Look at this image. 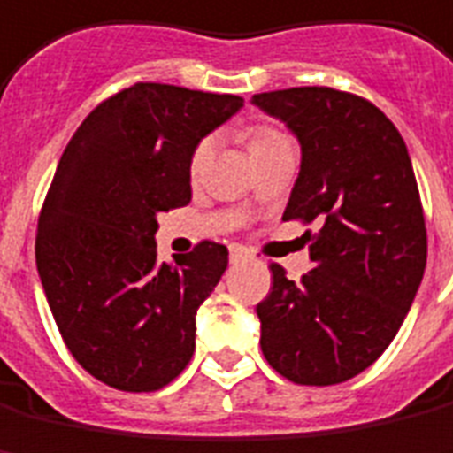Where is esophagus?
Listing matches in <instances>:
<instances>
[{
  "label": "esophagus",
  "instance_id": "34e87169",
  "mask_svg": "<svg viewBox=\"0 0 453 453\" xmlns=\"http://www.w3.org/2000/svg\"><path fill=\"white\" fill-rule=\"evenodd\" d=\"M246 257H249V254H246L242 246H232V249H229V261H232V264H239V261H244Z\"/></svg>",
  "mask_w": 453,
  "mask_h": 453
}]
</instances>
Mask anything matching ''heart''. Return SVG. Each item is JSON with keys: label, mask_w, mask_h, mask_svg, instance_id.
Segmentation results:
<instances>
[{"label": "heart", "mask_w": 453, "mask_h": 453, "mask_svg": "<svg viewBox=\"0 0 453 453\" xmlns=\"http://www.w3.org/2000/svg\"><path fill=\"white\" fill-rule=\"evenodd\" d=\"M244 137L251 155L258 152V150L268 148V145H273V142H279V140H286V135L273 126H251L246 130ZM209 157H211V137H202L195 145V150H192V157H189V173H192V177H196L207 167Z\"/></svg>", "instance_id": "obj_1"}]
</instances>
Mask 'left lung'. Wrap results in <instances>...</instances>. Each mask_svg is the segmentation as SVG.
<instances>
[{"mask_svg": "<svg viewBox=\"0 0 453 453\" xmlns=\"http://www.w3.org/2000/svg\"><path fill=\"white\" fill-rule=\"evenodd\" d=\"M301 140V173L283 221L305 229L313 268L288 280L271 264L257 305L261 350L296 385L360 375L397 335L426 268V226L410 152L388 115L327 86L254 96Z\"/></svg>", "mask_w": 453, "mask_h": 453, "instance_id": "1", "label": "left lung"}]
</instances>
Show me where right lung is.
<instances>
[{
	"label": "right lung",
	"mask_w": 453,
	"mask_h": 453,
	"mask_svg": "<svg viewBox=\"0 0 453 453\" xmlns=\"http://www.w3.org/2000/svg\"><path fill=\"white\" fill-rule=\"evenodd\" d=\"M244 98L135 83L98 103L68 140L36 229V266L76 363L120 392L170 385L195 355L196 308L229 264L199 242L157 261V214L192 199L189 157Z\"/></svg>",
	"instance_id": "1"
}]
</instances>
